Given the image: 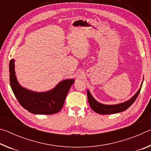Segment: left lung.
Masks as SVG:
<instances>
[{
	"label": "left lung",
	"instance_id": "obj_1",
	"mask_svg": "<svg viewBox=\"0 0 151 151\" xmlns=\"http://www.w3.org/2000/svg\"><path fill=\"white\" fill-rule=\"evenodd\" d=\"M142 83L141 84V85H140V88L139 89V91L137 92V93L135 94L131 99H129V101H127L126 102H124V103H119L117 104H104L99 103L98 101H96L95 99H94V97L92 96V94L90 93L89 91L87 90V97L90 106L94 112L101 114H115L118 113V112L124 111L125 110L129 108V107L133 104L135 100L137 99V96H139L140 89H141L142 87Z\"/></svg>",
	"mask_w": 151,
	"mask_h": 151
}]
</instances>
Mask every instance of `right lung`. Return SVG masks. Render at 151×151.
Masks as SVG:
<instances>
[{"label":"right lung","instance_id":"right-lung-1","mask_svg":"<svg viewBox=\"0 0 151 151\" xmlns=\"http://www.w3.org/2000/svg\"><path fill=\"white\" fill-rule=\"evenodd\" d=\"M14 60L9 63L10 84L14 96L22 107L36 114H52L62 109L66 96L75 79L60 81L54 88L46 92H34L25 88L18 82L14 71Z\"/></svg>","mask_w":151,"mask_h":151}]
</instances>
